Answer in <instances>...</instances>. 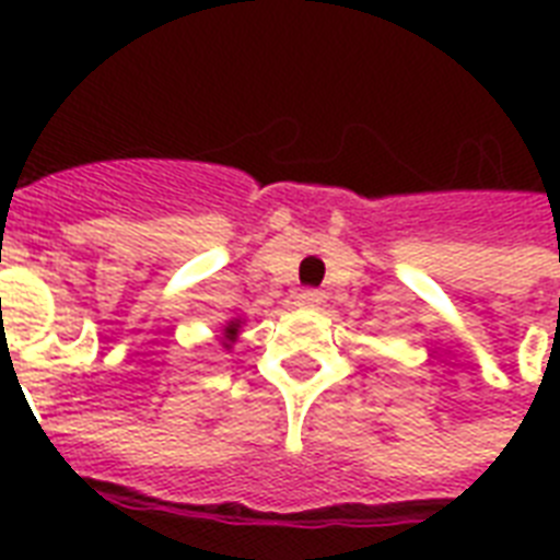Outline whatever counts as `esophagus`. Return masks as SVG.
<instances>
[{"label":"esophagus","mask_w":560,"mask_h":560,"mask_svg":"<svg viewBox=\"0 0 560 560\" xmlns=\"http://www.w3.org/2000/svg\"><path fill=\"white\" fill-rule=\"evenodd\" d=\"M296 299L302 307H316L319 302H323V293H319V290H302Z\"/></svg>","instance_id":"1"}]
</instances>
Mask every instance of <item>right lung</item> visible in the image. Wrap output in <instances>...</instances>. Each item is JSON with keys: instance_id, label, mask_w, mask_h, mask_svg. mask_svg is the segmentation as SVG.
I'll list each match as a JSON object with an SVG mask.
<instances>
[{"instance_id": "add662e5", "label": "right lung", "mask_w": 560, "mask_h": 560, "mask_svg": "<svg viewBox=\"0 0 560 560\" xmlns=\"http://www.w3.org/2000/svg\"><path fill=\"white\" fill-rule=\"evenodd\" d=\"M241 325H244V319H229V323L223 325V349H229V346L237 340V334H241Z\"/></svg>"}]
</instances>
